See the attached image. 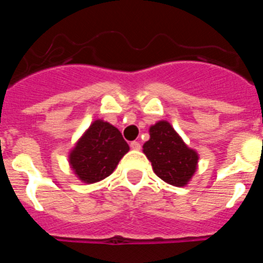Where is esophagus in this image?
I'll return each instance as SVG.
<instances>
[{"instance_id":"obj_1","label":"esophagus","mask_w":263,"mask_h":263,"mask_svg":"<svg viewBox=\"0 0 263 263\" xmlns=\"http://www.w3.org/2000/svg\"><path fill=\"white\" fill-rule=\"evenodd\" d=\"M130 147L133 148V150H141V143L137 142V141H133V142L130 143Z\"/></svg>"}]
</instances>
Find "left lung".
Segmentation results:
<instances>
[{"mask_svg":"<svg viewBox=\"0 0 263 263\" xmlns=\"http://www.w3.org/2000/svg\"><path fill=\"white\" fill-rule=\"evenodd\" d=\"M143 153L154 173L175 187H184L197 168V153L183 142L167 121L150 127V139L143 145Z\"/></svg>","mask_w":263,"mask_h":263,"instance_id":"8db88e82","label":"left lung"}]
</instances>
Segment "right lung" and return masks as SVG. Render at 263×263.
I'll list each match as a JSON object with an SVG mask.
<instances>
[{
	"instance_id": "obj_1",
	"label": "right lung",
	"mask_w": 263,
	"mask_h": 263,
	"mask_svg": "<svg viewBox=\"0 0 263 263\" xmlns=\"http://www.w3.org/2000/svg\"><path fill=\"white\" fill-rule=\"evenodd\" d=\"M127 152L129 145L120 130L96 120L69 153V164L81 182L89 184L110 175Z\"/></svg>"
}]
</instances>
